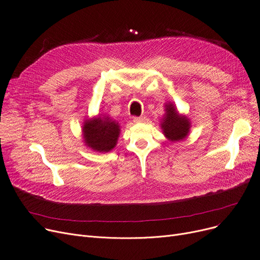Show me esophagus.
<instances>
[{
  "mask_svg": "<svg viewBox=\"0 0 260 260\" xmlns=\"http://www.w3.org/2000/svg\"><path fill=\"white\" fill-rule=\"evenodd\" d=\"M143 121V117H134V122L136 123H139Z\"/></svg>",
  "mask_w": 260,
  "mask_h": 260,
  "instance_id": "esophagus-1",
  "label": "esophagus"
}]
</instances>
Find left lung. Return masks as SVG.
<instances>
[{"label":"left lung","instance_id":"1","mask_svg":"<svg viewBox=\"0 0 260 260\" xmlns=\"http://www.w3.org/2000/svg\"><path fill=\"white\" fill-rule=\"evenodd\" d=\"M163 135L170 141H181L187 137L190 128V122L186 116L180 115L175 105L171 102L166 104V114L161 121Z\"/></svg>","mask_w":260,"mask_h":260}]
</instances>
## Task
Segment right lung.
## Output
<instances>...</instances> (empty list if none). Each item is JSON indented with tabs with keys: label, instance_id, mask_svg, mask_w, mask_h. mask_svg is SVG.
I'll return each mask as SVG.
<instances>
[{
	"label": "right lung",
	"instance_id": "obj_1",
	"mask_svg": "<svg viewBox=\"0 0 260 260\" xmlns=\"http://www.w3.org/2000/svg\"><path fill=\"white\" fill-rule=\"evenodd\" d=\"M82 131L85 145L99 153L112 151L120 135L119 123L102 115L86 120Z\"/></svg>",
	"mask_w": 260,
	"mask_h": 260
}]
</instances>
